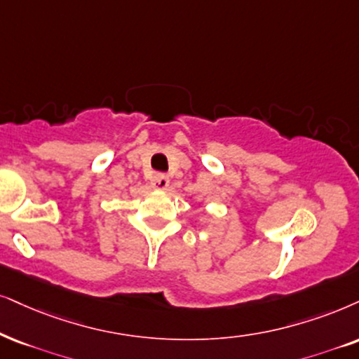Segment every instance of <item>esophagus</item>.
Masks as SVG:
<instances>
[{
  "mask_svg": "<svg viewBox=\"0 0 359 359\" xmlns=\"http://www.w3.org/2000/svg\"><path fill=\"white\" fill-rule=\"evenodd\" d=\"M151 185H152L154 189H161V190H164V189L169 187V179H167L165 175L157 174V175H154V177H152Z\"/></svg>",
  "mask_w": 359,
  "mask_h": 359,
  "instance_id": "34e87169",
  "label": "esophagus"
}]
</instances>
